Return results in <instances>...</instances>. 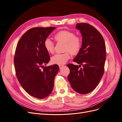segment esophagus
<instances>
[{"label":"esophagus","instance_id":"esophagus-1","mask_svg":"<svg viewBox=\"0 0 122 122\" xmlns=\"http://www.w3.org/2000/svg\"><path fill=\"white\" fill-rule=\"evenodd\" d=\"M63 66H64L63 65H59V67H60V69H61Z\"/></svg>","mask_w":122,"mask_h":122}]
</instances>
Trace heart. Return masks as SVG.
I'll list each match as a JSON object with an SVG mask.
<instances>
[{"label":"heart","mask_w":122,"mask_h":122,"mask_svg":"<svg viewBox=\"0 0 122 122\" xmlns=\"http://www.w3.org/2000/svg\"><path fill=\"white\" fill-rule=\"evenodd\" d=\"M54 38L56 41L65 44L64 50L66 52L62 53H56L51 57V61L53 64L58 65L65 64L70 58V53L73 55L76 54L79 52L81 48V39L80 36H75L73 32L67 30L60 31L54 35ZM44 46L48 52L53 53L54 43L50 39L47 38L44 41Z\"/></svg>","instance_id":"obj_1"}]
</instances>
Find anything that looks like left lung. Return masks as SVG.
<instances>
[{"mask_svg": "<svg viewBox=\"0 0 122 122\" xmlns=\"http://www.w3.org/2000/svg\"><path fill=\"white\" fill-rule=\"evenodd\" d=\"M76 28L81 34L82 41L81 49L73 61L79 65H67L70 71L68 79L75 92L86 94L97 87L104 74L106 46L102 36L93 26L78 23Z\"/></svg>", "mask_w": 122, "mask_h": 122, "instance_id": "1", "label": "left lung"}]
</instances>
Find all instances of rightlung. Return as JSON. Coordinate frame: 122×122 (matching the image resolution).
<instances>
[{"mask_svg":"<svg viewBox=\"0 0 122 122\" xmlns=\"http://www.w3.org/2000/svg\"><path fill=\"white\" fill-rule=\"evenodd\" d=\"M55 28H32L23 35L17 45L14 65L17 79L29 95L38 99L45 98L51 93L59 70L56 64L44 67L50 61L44 41Z\"/></svg>","mask_w":122,"mask_h":122,"instance_id":"add662e5","label":"right lung"}]
</instances>
